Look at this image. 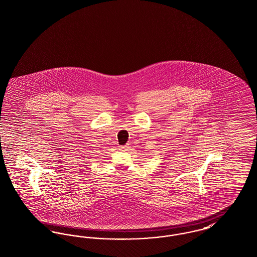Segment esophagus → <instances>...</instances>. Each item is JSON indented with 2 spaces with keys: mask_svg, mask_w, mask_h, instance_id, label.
<instances>
[{
  "mask_svg": "<svg viewBox=\"0 0 257 257\" xmlns=\"http://www.w3.org/2000/svg\"><path fill=\"white\" fill-rule=\"evenodd\" d=\"M125 149H127V148L126 147L125 148H121V150H125Z\"/></svg>",
  "mask_w": 257,
  "mask_h": 257,
  "instance_id": "esophagus-1",
  "label": "esophagus"
}]
</instances>
